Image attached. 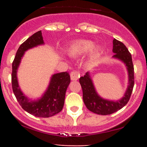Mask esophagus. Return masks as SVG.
I'll use <instances>...</instances> for the list:
<instances>
[{"label":"esophagus","instance_id":"obj_1","mask_svg":"<svg viewBox=\"0 0 147 147\" xmlns=\"http://www.w3.org/2000/svg\"><path fill=\"white\" fill-rule=\"evenodd\" d=\"M70 78L72 80H78L80 78V72L78 71H72L70 73Z\"/></svg>","mask_w":147,"mask_h":147}]
</instances>
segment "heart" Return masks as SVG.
<instances>
[{
  "label": "heart",
  "instance_id": "heart-1",
  "mask_svg": "<svg viewBox=\"0 0 147 147\" xmlns=\"http://www.w3.org/2000/svg\"><path fill=\"white\" fill-rule=\"evenodd\" d=\"M93 42L90 40H80L77 42H74L69 46L68 53L69 55L72 57H76L82 55L84 53H87L89 50L92 47ZM99 50V47H96L93 49V53H97Z\"/></svg>",
  "mask_w": 147,
  "mask_h": 147
}]
</instances>
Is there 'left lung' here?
Masks as SVG:
<instances>
[{
    "instance_id": "1",
    "label": "left lung",
    "mask_w": 147,
    "mask_h": 147,
    "mask_svg": "<svg viewBox=\"0 0 147 147\" xmlns=\"http://www.w3.org/2000/svg\"><path fill=\"white\" fill-rule=\"evenodd\" d=\"M113 57L122 60L127 67L129 72V84L124 97L117 102L108 101L101 98L96 92L88 72L80 78L82 89V97L87 109L94 113L101 115H111L125 106L129 100L134 85V70L131 53L123 42L113 40Z\"/></svg>"
}]
</instances>
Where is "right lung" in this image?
I'll return each mask as SVG.
<instances>
[{
	"instance_id": "1",
	"label": "right lung",
	"mask_w": 147,
	"mask_h": 147,
	"mask_svg": "<svg viewBox=\"0 0 147 147\" xmlns=\"http://www.w3.org/2000/svg\"><path fill=\"white\" fill-rule=\"evenodd\" d=\"M43 43L42 32L40 30L31 35L20 45L12 63L11 82L13 93L25 111L38 117H50L59 113L63 109L65 92L70 83L69 72H63L55 74L52 77L50 85L44 96L36 102H29L27 97L20 91L16 76L18 67L25 51Z\"/></svg>"
}]
</instances>
